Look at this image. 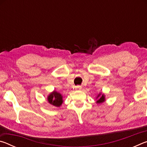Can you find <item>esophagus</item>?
<instances>
[{
    "mask_svg": "<svg viewBox=\"0 0 147 147\" xmlns=\"http://www.w3.org/2000/svg\"><path fill=\"white\" fill-rule=\"evenodd\" d=\"M76 88L78 89H82V87H81L80 86H77L76 87Z\"/></svg>",
    "mask_w": 147,
    "mask_h": 147,
    "instance_id": "obj_1",
    "label": "esophagus"
}]
</instances>
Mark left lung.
Returning <instances> with one entry per match:
<instances>
[{"mask_svg": "<svg viewBox=\"0 0 147 147\" xmlns=\"http://www.w3.org/2000/svg\"><path fill=\"white\" fill-rule=\"evenodd\" d=\"M96 98H98L97 101H96V102L98 103V104L103 102L105 100V97H104V94H102V95L100 96V94H99L97 97H96Z\"/></svg>", "mask_w": 147, "mask_h": 147, "instance_id": "8db88e82", "label": "left lung"}]
</instances>
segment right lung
Here are the masks:
<instances>
[{"mask_svg": "<svg viewBox=\"0 0 147 147\" xmlns=\"http://www.w3.org/2000/svg\"><path fill=\"white\" fill-rule=\"evenodd\" d=\"M48 101L52 105L56 107H59L63 103L61 94L56 91H54L53 93L49 94L48 96Z\"/></svg>", "mask_w": 147, "mask_h": 147, "instance_id": "1", "label": "right lung"}]
</instances>
